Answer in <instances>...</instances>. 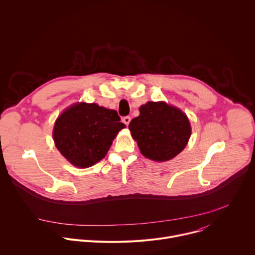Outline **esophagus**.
I'll list each match as a JSON object with an SVG mask.
<instances>
[{
  "label": "esophagus",
  "instance_id": "34e87169",
  "mask_svg": "<svg viewBox=\"0 0 255 255\" xmlns=\"http://www.w3.org/2000/svg\"><path fill=\"white\" fill-rule=\"evenodd\" d=\"M122 121H123V123H124L126 126H128V125H129V123H130V121H131V117H129V116H125V117L122 119Z\"/></svg>",
  "mask_w": 255,
  "mask_h": 255
}]
</instances>
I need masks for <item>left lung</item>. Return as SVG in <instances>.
Returning a JSON list of instances; mask_svg holds the SVG:
<instances>
[{
  "label": "left lung",
  "instance_id": "1",
  "mask_svg": "<svg viewBox=\"0 0 255 255\" xmlns=\"http://www.w3.org/2000/svg\"><path fill=\"white\" fill-rule=\"evenodd\" d=\"M129 130L141 153L154 161H166L183 150L191 136L186 114L164 102H148L139 108Z\"/></svg>",
  "mask_w": 255,
  "mask_h": 255
}]
</instances>
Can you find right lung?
<instances>
[{"instance_id": "right-lung-1", "label": "right lung", "mask_w": 255, "mask_h": 255, "mask_svg": "<svg viewBox=\"0 0 255 255\" xmlns=\"http://www.w3.org/2000/svg\"><path fill=\"white\" fill-rule=\"evenodd\" d=\"M117 111L97 104L71 106L57 118L53 139L71 163L86 168L105 157L118 132L125 127Z\"/></svg>"}]
</instances>
